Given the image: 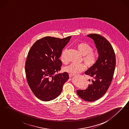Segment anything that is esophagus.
Segmentation results:
<instances>
[{
	"label": "esophagus",
	"mask_w": 129,
	"mask_h": 129,
	"mask_svg": "<svg viewBox=\"0 0 129 129\" xmlns=\"http://www.w3.org/2000/svg\"><path fill=\"white\" fill-rule=\"evenodd\" d=\"M75 75H72V74H70V78H71L72 77H73V76H74Z\"/></svg>",
	"instance_id": "obj_1"
}]
</instances>
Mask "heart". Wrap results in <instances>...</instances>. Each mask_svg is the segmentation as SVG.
Here are the masks:
<instances>
[{"label":"heart","instance_id":"1","mask_svg":"<svg viewBox=\"0 0 129 129\" xmlns=\"http://www.w3.org/2000/svg\"><path fill=\"white\" fill-rule=\"evenodd\" d=\"M77 48L81 54L83 55V59L88 66H92L96 62L98 55L96 52H93V48L89 44L86 43H79L77 45ZM66 50L63 51L61 56V60L64 63L68 62L66 56ZM86 69V66L82 64L72 63L66 67L64 70L70 74L76 75L82 72Z\"/></svg>","mask_w":129,"mask_h":129}]
</instances>
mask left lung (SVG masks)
I'll use <instances>...</instances> for the list:
<instances>
[{
    "instance_id": "left-lung-1",
    "label": "left lung",
    "mask_w": 129,
    "mask_h": 129,
    "mask_svg": "<svg viewBox=\"0 0 129 129\" xmlns=\"http://www.w3.org/2000/svg\"><path fill=\"white\" fill-rule=\"evenodd\" d=\"M87 36L94 40L99 56L96 62L85 73L92 78L90 84L86 89L78 90L77 93L82 99L93 102L102 98L108 90L113 80L116 59L113 47L105 37L98 34Z\"/></svg>"
}]
</instances>
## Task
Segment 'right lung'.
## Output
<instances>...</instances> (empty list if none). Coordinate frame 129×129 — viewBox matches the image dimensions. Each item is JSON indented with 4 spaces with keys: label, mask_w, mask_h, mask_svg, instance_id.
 <instances>
[{
    "label": "right lung",
    "mask_w": 129,
    "mask_h": 129,
    "mask_svg": "<svg viewBox=\"0 0 129 129\" xmlns=\"http://www.w3.org/2000/svg\"><path fill=\"white\" fill-rule=\"evenodd\" d=\"M71 37H44L35 42L28 52L25 65L27 81L33 93L41 100L49 101L57 98L69 79L67 72L56 73L62 65L59 58L63 49Z\"/></svg>",
    "instance_id": "1"
}]
</instances>
